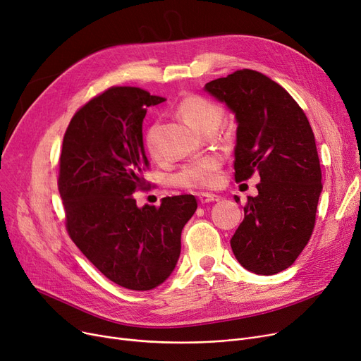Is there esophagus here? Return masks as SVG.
Wrapping results in <instances>:
<instances>
[{
  "instance_id": "1",
  "label": "esophagus",
  "mask_w": 361,
  "mask_h": 361,
  "mask_svg": "<svg viewBox=\"0 0 361 361\" xmlns=\"http://www.w3.org/2000/svg\"><path fill=\"white\" fill-rule=\"evenodd\" d=\"M198 200L201 204H207V202H214V201H219L220 197L219 195H214V194H198Z\"/></svg>"
}]
</instances>
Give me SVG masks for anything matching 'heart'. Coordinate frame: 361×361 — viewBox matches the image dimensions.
<instances>
[{"mask_svg": "<svg viewBox=\"0 0 361 361\" xmlns=\"http://www.w3.org/2000/svg\"><path fill=\"white\" fill-rule=\"evenodd\" d=\"M178 113L201 133L217 129L223 118V109L207 97L191 94L180 99ZM159 126L152 123L147 128L144 135V144L149 156L157 157L159 154ZM221 163L216 157H205L186 164L176 175V183L192 190H212L221 182L220 173Z\"/></svg>", "mask_w": 361, "mask_h": 361, "instance_id": "obj_1", "label": "heart"}]
</instances>
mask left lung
<instances>
[{"label":"left lung","mask_w":361,"mask_h":361,"mask_svg":"<svg viewBox=\"0 0 361 361\" xmlns=\"http://www.w3.org/2000/svg\"><path fill=\"white\" fill-rule=\"evenodd\" d=\"M204 90L235 113V180L260 175L259 195L244 205L232 251L250 271L279 273L297 260L316 223L323 185L310 122L279 83L251 68L214 79Z\"/></svg>","instance_id":"8db88e82"}]
</instances>
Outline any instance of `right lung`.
<instances>
[{"label": "right lung", "instance_id": "1", "mask_svg": "<svg viewBox=\"0 0 361 361\" xmlns=\"http://www.w3.org/2000/svg\"><path fill=\"white\" fill-rule=\"evenodd\" d=\"M166 98L136 87H111L72 117L60 154L59 192L66 229L82 254L111 282L148 290L163 283L180 254V233L197 210L194 195L138 209L135 191L149 188L142 142L147 109Z\"/></svg>", "mask_w": 361, "mask_h": 361}]
</instances>
